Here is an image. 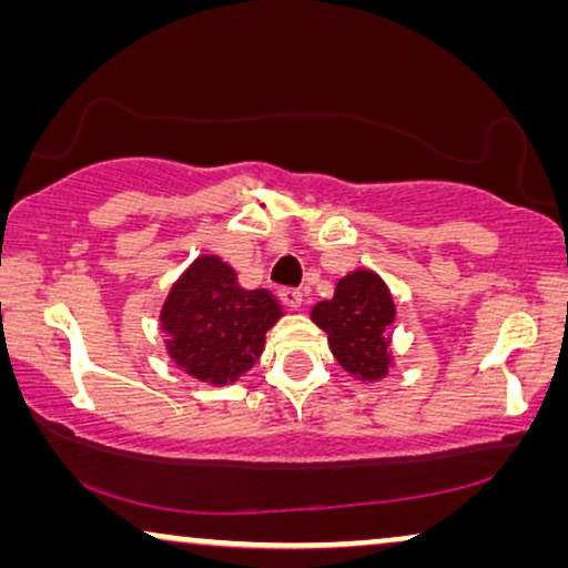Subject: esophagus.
I'll return each mask as SVG.
<instances>
[{"label":"esophagus","mask_w":568,"mask_h":568,"mask_svg":"<svg viewBox=\"0 0 568 568\" xmlns=\"http://www.w3.org/2000/svg\"><path fill=\"white\" fill-rule=\"evenodd\" d=\"M278 297H282L286 307H292V310L302 307V292L294 290V286H284V290H278Z\"/></svg>","instance_id":"34e87169"}]
</instances>
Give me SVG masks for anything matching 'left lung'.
Returning <instances> with one entry per match:
<instances>
[{"label":"left lung","instance_id":"8db88e82","mask_svg":"<svg viewBox=\"0 0 568 568\" xmlns=\"http://www.w3.org/2000/svg\"><path fill=\"white\" fill-rule=\"evenodd\" d=\"M310 317L328 333L331 352L348 375L356 379L387 375L393 364L387 336L395 321V305L390 290L375 271L359 268L338 278L333 297L317 302Z\"/></svg>","mask_w":568,"mask_h":568}]
</instances>
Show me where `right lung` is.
I'll list each match as a JSON object with an SVG mask.
<instances>
[{"label":"right lung","mask_w":568,"mask_h":568,"mask_svg":"<svg viewBox=\"0 0 568 568\" xmlns=\"http://www.w3.org/2000/svg\"><path fill=\"white\" fill-rule=\"evenodd\" d=\"M278 317L274 294L243 290L227 263L201 255L170 290L160 325L168 333L170 359L185 375L227 385L253 367Z\"/></svg>","instance_id":"obj_1"}]
</instances>
